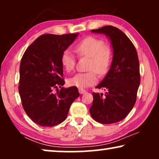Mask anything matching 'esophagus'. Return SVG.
I'll return each mask as SVG.
<instances>
[{"instance_id":"esophagus-1","label":"esophagus","mask_w":159,"mask_h":159,"mask_svg":"<svg viewBox=\"0 0 159 159\" xmlns=\"http://www.w3.org/2000/svg\"><path fill=\"white\" fill-rule=\"evenodd\" d=\"M79 93L80 94H84V93H86V90H84V89L82 88H79Z\"/></svg>"}]
</instances>
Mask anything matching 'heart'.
I'll return each mask as SVG.
<instances>
[{
    "instance_id": "heart-1",
    "label": "heart",
    "mask_w": 159,
    "mask_h": 159,
    "mask_svg": "<svg viewBox=\"0 0 159 159\" xmlns=\"http://www.w3.org/2000/svg\"><path fill=\"white\" fill-rule=\"evenodd\" d=\"M75 51L79 56L90 58L88 72L78 73L68 80L71 86L80 88H88L98 81V75L103 76L109 71L112 63V54L110 49L106 47L105 43L95 37L88 36L77 43ZM61 64L67 72H71L75 67V58L69 50H64L61 56Z\"/></svg>"
}]
</instances>
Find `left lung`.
Returning a JSON list of instances; mask_svg holds the SVG:
<instances>
[{
  "instance_id": "obj_1",
  "label": "left lung",
  "mask_w": 159,
  "mask_h": 159,
  "mask_svg": "<svg viewBox=\"0 0 159 159\" xmlns=\"http://www.w3.org/2000/svg\"><path fill=\"white\" fill-rule=\"evenodd\" d=\"M91 31L106 34L110 39L113 59L107 75L96 86L105 90V95L93 93L90 113L99 123H116L125 119L135 104L140 83L138 53L131 40L118 28L104 26Z\"/></svg>"
}]
</instances>
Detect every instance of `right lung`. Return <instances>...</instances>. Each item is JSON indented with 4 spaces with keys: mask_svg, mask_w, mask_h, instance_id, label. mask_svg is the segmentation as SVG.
I'll return each mask as SVG.
<instances>
[{
    "mask_svg": "<svg viewBox=\"0 0 159 159\" xmlns=\"http://www.w3.org/2000/svg\"><path fill=\"white\" fill-rule=\"evenodd\" d=\"M77 35L43 34L21 58L19 85L21 103L27 116L42 127H53L64 121L71 103L80 95L77 87H62L65 82L61 64L62 52ZM53 89L57 90L56 93Z\"/></svg>",
    "mask_w": 159,
    "mask_h": 159,
    "instance_id": "right-lung-1",
    "label": "right lung"
}]
</instances>
